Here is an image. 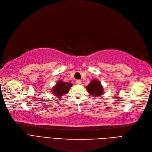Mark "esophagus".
<instances>
[{
  "label": "esophagus",
  "mask_w": 152,
  "mask_h": 152,
  "mask_svg": "<svg viewBox=\"0 0 152 152\" xmlns=\"http://www.w3.org/2000/svg\"><path fill=\"white\" fill-rule=\"evenodd\" d=\"M76 83H77V84H80V83H81V80H76Z\"/></svg>",
  "instance_id": "34e87169"
}]
</instances>
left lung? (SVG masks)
Here are the masks:
<instances>
[{"label":"left lung","instance_id":"left-lung-1","mask_svg":"<svg viewBox=\"0 0 152 152\" xmlns=\"http://www.w3.org/2000/svg\"><path fill=\"white\" fill-rule=\"evenodd\" d=\"M87 92L91 96L94 97H98L103 95L104 91L103 87L101 84V82L97 79H94L92 80L89 84L86 86Z\"/></svg>","mask_w":152,"mask_h":152}]
</instances>
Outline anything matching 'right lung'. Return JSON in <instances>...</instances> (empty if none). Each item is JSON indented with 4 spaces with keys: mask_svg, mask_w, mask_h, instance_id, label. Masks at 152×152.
I'll use <instances>...</instances> for the list:
<instances>
[{
    "mask_svg": "<svg viewBox=\"0 0 152 152\" xmlns=\"http://www.w3.org/2000/svg\"><path fill=\"white\" fill-rule=\"evenodd\" d=\"M72 86V83L64 82L62 80H59L52 88L51 92L54 96L61 99V96H64L65 94L68 93Z\"/></svg>",
    "mask_w": 152,
    "mask_h": 152,
    "instance_id": "obj_1",
    "label": "right lung"
}]
</instances>
